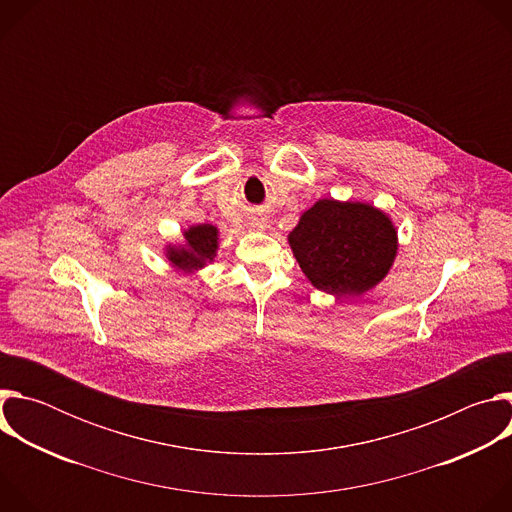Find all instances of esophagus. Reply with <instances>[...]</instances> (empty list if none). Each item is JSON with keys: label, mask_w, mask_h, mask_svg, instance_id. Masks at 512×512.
I'll return each mask as SVG.
<instances>
[{"label": "esophagus", "mask_w": 512, "mask_h": 512, "mask_svg": "<svg viewBox=\"0 0 512 512\" xmlns=\"http://www.w3.org/2000/svg\"><path fill=\"white\" fill-rule=\"evenodd\" d=\"M257 227H261V223H257Z\"/></svg>", "instance_id": "esophagus-1"}]
</instances>
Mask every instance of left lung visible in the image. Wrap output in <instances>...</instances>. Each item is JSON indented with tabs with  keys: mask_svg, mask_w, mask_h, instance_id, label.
<instances>
[{
	"mask_svg": "<svg viewBox=\"0 0 512 512\" xmlns=\"http://www.w3.org/2000/svg\"><path fill=\"white\" fill-rule=\"evenodd\" d=\"M289 245L314 287L342 298L362 294L387 275L397 233L371 204L320 200L289 233Z\"/></svg>",
	"mask_w": 512,
	"mask_h": 512,
	"instance_id": "1",
	"label": "left lung"
}]
</instances>
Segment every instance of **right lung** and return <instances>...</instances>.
<instances>
[{"mask_svg":"<svg viewBox=\"0 0 512 512\" xmlns=\"http://www.w3.org/2000/svg\"><path fill=\"white\" fill-rule=\"evenodd\" d=\"M186 249H170V261L184 269L192 271L202 267L206 261H212L216 251V229L212 225H198L184 233Z\"/></svg>","mask_w":512,"mask_h":512,"instance_id":"1","label":"right lung"}]
</instances>
